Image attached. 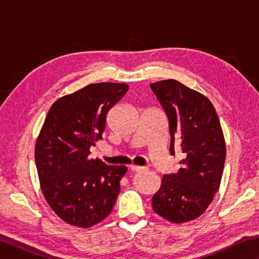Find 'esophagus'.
I'll return each instance as SVG.
<instances>
[{
  "instance_id": "esophagus-1",
  "label": "esophagus",
  "mask_w": 259,
  "mask_h": 259,
  "mask_svg": "<svg viewBox=\"0 0 259 259\" xmlns=\"http://www.w3.org/2000/svg\"><path fill=\"white\" fill-rule=\"evenodd\" d=\"M130 169L133 170V171L135 172H139V171H145V170H147V168H145V166H139V165H131Z\"/></svg>"
}]
</instances>
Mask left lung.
<instances>
[{"label": "left lung", "instance_id": "8db88e82", "mask_svg": "<svg viewBox=\"0 0 259 259\" xmlns=\"http://www.w3.org/2000/svg\"><path fill=\"white\" fill-rule=\"evenodd\" d=\"M169 121L170 154L185 159L177 174L164 175L152 198L153 210L168 222L201 216L221 185L226 157L224 135L214 107L205 96L176 80L151 83Z\"/></svg>", "mask_w": 259, "mask_h": 259}]
</instances>
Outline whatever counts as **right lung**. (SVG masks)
I'll list each match as a JSON object with an SVG mask.
<instances>
[{
  "label": "right lung",
  "instance_id": "right-lung-1",
  "mask_svg": "<svg viewBox=\"0 0 259 259\" xmlns=\"http://www.w3.org/2000/svg\"><path fill=\"white\" fill-rule=\"evenodd\" d=\"M125 83H95L52 104L35 144V163L48 204L69 225L88 229L111 213L125 165L90 159L102 139L109 109L128 91Z\"/></svg>",
  "mask_w": 259,
  "mask_h": 259
}]
</instances>
